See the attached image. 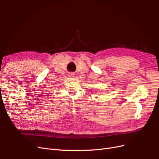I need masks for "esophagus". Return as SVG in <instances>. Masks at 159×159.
Returning a JSON list of instances; mask_svg holds the SVG:
<instances>
[{
    "label": "esophagus",
    "mask_w": 159,
    "mask_h": 159,
    "mask_svg": "<svg viewBox=\"0 0 159 159\" xmlns=\"http://www.w3.org/2000/svg\"><path fill=\"white\" fill-rule=\"evenodd\" d=\"M68 76L70 77V78H74V74L73 73H70V74H68Z\"/></svg>",
    "instance_id": "esophagus-1"
}]
</instances>
